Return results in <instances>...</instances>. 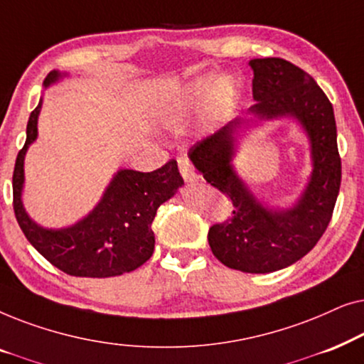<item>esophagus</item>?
Instances as JSON below:
<instances>
[{
    "mask_svg": "<svg viewBox=\"0 0 364 364\" xmlns=\"http://www.w3.org/2000/svg\"><path fill=\"white\" fill-rule=\"evenodd\" d=\"M177 164H178V171H181L183 181H186L187 183H197L198 182V177L196 171H193L192 164L188 162L187 157H178L177 159Z\"/></svg>",
    "mask_w": 364,
    "mask_h": 364,
    "instance_id": "1",
    "label": "esophagus"
}]
</instances>
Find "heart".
Instances as JSON below:
<instances>
[{
    "label": "heart",
    "instance_id": "heart-1",
    "mask_svg": "<svg viewBox=\"0 0 364 364\" xmlns=\"http://www.w3.org/2000/svg\"><path fill=\"white\" fill-rule=\"evenodd\" d=\"M235 92L237 87L232 79H222L215 74L197 77L164 107L162 121L171 127L181 126L212 97L215 114H220L230 104Z\"/></svg>",
    "mask_w": 364,
    "mask_h": 364
}]
</instances>
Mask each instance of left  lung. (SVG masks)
Masks as SVG:
<instances>
[{
	"mask_svg": "<svg viewBox=\"0 0 364 364\" xmlns=\"http://www.w3.org/2000/svg\"><path fill=\"white\" fill-rule=\"evenodd\" d=\"M255 104L188 151L203 178L230 198L233 215L208 230V245L223 265L245 273H270L300 260L331 220L341 183L336 122L325 92L295 64L280 58L252 59ZM291 118L311 146V173L290 206L258 199L235 163L246 134L270 120Z\"/></svg>",
	"mask_w": 364,
	"mask_h": 364,
	"instance_id": "left-lung-1",
	"label": "left lung"
}]
</instances>
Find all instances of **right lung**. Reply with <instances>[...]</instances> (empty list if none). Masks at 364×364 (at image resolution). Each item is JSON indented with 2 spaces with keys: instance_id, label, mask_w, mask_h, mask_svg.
Returning a JSON list of instances; mask_svg holds the SVG:
<instances>
[{
  "instance_id": "1",
  "label": "right lung",
  "mask_w": 364,
  "mask_h": 364,
  "mask_svg": "<svg viewBox=\"0 0 364 364\" xmlns=\"http://www.w3.org/2000/svg\"><path fill=\"white\" fill-rule=\"evenodd\" d=\"M66 77L69 73L51 71L43 86L48 89ZM41 107L43 97L29 116L26 142L14 164L13 205L23 233L48 262L68 275L109 278L136 270L154 253L152 222L157 208L183 186L177 162H167L154 172L119 168L87 215L68 227H43L33 220L23 202L24 157L38 139Z\"/></svg>"
}]
</instances>
